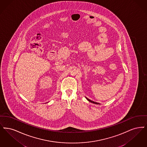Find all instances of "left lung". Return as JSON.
Here are the masks:
<instances>
[{"instance_id": "obj_1", "label": "left lung", "mask_w": 147, "mask_h": 147, "mask_svg": "<svg viewBox=\"0 0 147 147\" xmlns=\"http://www.w3.org/2000/svg\"><path fill=\"white\" fill-rule=\"evenodd\" d=\"M87 98V99L89 102H92V103H94V104H99V103H98V102H93V101H92L91 100H90L89 99H88L87 98Z\"/></svg>"}]
</instances>
